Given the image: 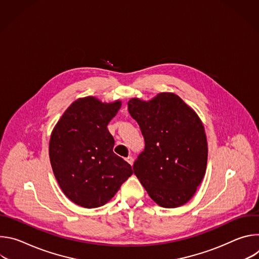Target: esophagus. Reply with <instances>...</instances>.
Returning <instances> with one entry per match:
<instances>
[{"instance_id": "1", "label": "esophagus", "mask_w": 259, "mask_h": 259, "mask_svg": "<svg viewBox=\"0 0 259 259\" xmlns=\"http://www.w3.org/2000/svg\"><path fill=\"white\" fill-rule=\"evenodd\" d=\"M126 161H127L130 165H132V164H133V162H134V159H133L131 156H129V157H127V158H126Z\"/></svg>"}]
</instances>
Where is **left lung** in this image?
Masks as SVG:
<instances>
[{
	"instance_id": "1",
	"label": "left lung",
	"mask_w": 259,
	"mask_h": 259,
	"mask_svg": "<svg viewBox=\"0 0 259 259\" xmlns=\"http://www.w3.org/2000/svg\"><path fill=\"white\" fill-rule=\"evenodd\" d=\"M128 110L145 142L134 174L161 207L184 205L195 195L207 166V138L200 118L179 96L165 92L150 101L132 98Z\"/></svg>"
}]
</instances>
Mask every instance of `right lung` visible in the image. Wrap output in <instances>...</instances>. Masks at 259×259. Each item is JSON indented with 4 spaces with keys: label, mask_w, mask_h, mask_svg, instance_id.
<instances>
[{
    "label": "right lung",
    "mask_w": 259,
    "mask_h": 259,
    "mask_svg": "<svg viewBox=\"0 0 259 259\" xmlns=\"http://www.w3.org/2000/svg\"><path fill=\"white\" fill-rule=\"evenodd\" d=\"M121 101L102 103L95 97L72 102L54 127L49 157L63 194L84 208L106 204L133 173L114 152L115 139L107 125Z\"/></svg>",
    "instance_id": "add662e5"
}]
</instances>
